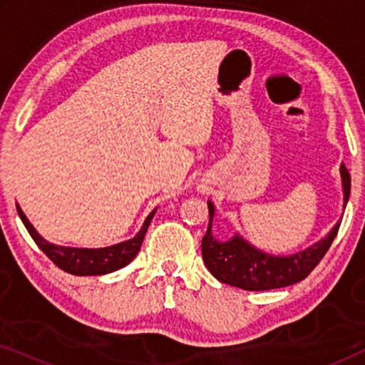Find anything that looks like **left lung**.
<instances>
[{
  "label": "left lung",
  "mask_w": 365,
  "mask_h": 365,
  "mask_svg": "<svg viewBox=\"0 0 365 365\" xmlns=\"http://www.w3.org/2000/svg\"><path fill=\"white\" fill-rule=\"evenodd\" d=\"M341 178L344 189V209L351 196V174L341 164ZM209 226L206 236L202 237V261L217 281L229 286L244 289V291H269L292 286L306 279L321 262L341 227V219L336 222L329 234L312 246L291 256H272V254L259 251L239 234L229 241H219L212 234L214 204L207 201Z\"/></svg>",
  "instance_id": "8db88e82"
}]
</instances>
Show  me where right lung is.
Returning a JSON list of instances; mask_svg holds the SVG:
<instances>
[{
  "instance_id": "add662e5",
  "label": "right lung",
  "mask_w": 365,
  "mask_h": 365,
  "mask_svg": "<svg viewBox=\"0 0 365 365\" xmlns=\"http://www.w3.org/2000/svg\"><path fill=\"white\" fill-rule=\"evenodd\" d=\"M16 209L24 227L28 229L29 236H31L33 241L38 244V247L41 249L59 269H63L64 272L74 274V276H103V274L114 272L118 271V269L128 266V264L136 257L139 249H141L143 239L146 236V231L149 224L153 221L154 214H156V209H153L151 214L144 219L143 227L139 229V232L133 239H128V241L114 244V246L109 247L86 249L64 247L48 242L46 239L39 236L38 231L33 227V224L28 221V217L24 216V212L18 204Z\"/></svg>"
}]
</instances>
